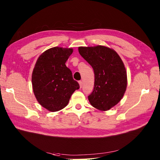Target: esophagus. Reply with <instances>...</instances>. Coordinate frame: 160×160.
Here are the masks:
<instances>
[{"label": "esophagus", "instance_id": "1", "mask_svg": "<svg viewBox=\"0 0 160 160\" xmlns=\"http://www.w3.org/2000/svg\"><path fill=\"white\" fill-rule=\"evenodd\" d=\"M79 82V84H80V88H82V81H79V82Z\"/></svg>", "mask_w": 160, "mask_h": 160}]
</instances>
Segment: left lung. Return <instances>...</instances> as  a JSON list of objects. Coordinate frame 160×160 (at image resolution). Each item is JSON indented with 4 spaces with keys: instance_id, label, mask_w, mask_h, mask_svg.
Returning a JSON list of instances; mask_svg holds the SVG:
<instances>
[{
    "instance_id": "1",
    "label": "left lung",
    "mask_w": 160,
    "mask_h": 160,
    "mask_svg": "<svg viewBox=\"0 0 160 160\" xmlns=\"http://www.w3.org/2000/svg\"><path fill=\"white\" fill-rule=\"evenodd\" d=\"M78 52L94 71V89L88 96L91 104L101 111L110 109L121 100L127 89L123 62L116 52L104 46L80 47Z\"/></svg>"
}]
</instances>
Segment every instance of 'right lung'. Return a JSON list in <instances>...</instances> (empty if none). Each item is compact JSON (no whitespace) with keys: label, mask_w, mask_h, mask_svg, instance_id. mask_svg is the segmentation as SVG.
Instances as JSON below:
<instances>
[{"label":"right lung","mask_w":160,"mask_h":160,"mask_svg":"<svg viewBox=\"0 0 160 160\" xmlns=\"http://www.w3.org/2000/svg\"><path fill=\"white\" fill-rule=\"evenodd\" d=\"M73 53L71 48L53 47L39 56L33 70V91L39 104L49 111L62 109L71 95L80 88L65 62Z\"/></svg>","instance_id":"add662e5"}]
</instances>
